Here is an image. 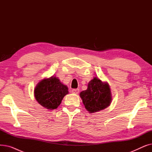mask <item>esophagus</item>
<instances>
[{
    "label": "esophagus",
    "instance_id": "esophagus-1",
    "mask_svg": "<svg viewBox=\"0 0 152 152\" xmlns=\"http://www.w3.org/2000/svg\"><path fill=\"white\" fill-rule=\"evenodd\" d=\"M71 92L75 94H77L79 92V89H74L71 91Z\"/></svg>",
    "mask_w": 152,
    "mask_h": 152
}]
</instances>
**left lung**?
<instances>
[{
    "mask_svg": "<svg viewBox=\"0 0 152 152\" xmlns=\"http://www.w3.org/2000/svg\"><path fill=\"white\" fill-rule=\"evenodd\" d=\"M80 97L86 109L91 113L107 108L112 100L108 84L97 77L89 83L87 90L80 93Z\"/></svg>",
    "mask_w": 152,
    "mask_h": 152,
    "instance_id": "8db88e82",
    "label": "left lung"
}]
</instances>
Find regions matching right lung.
I'll use <instances>...</instances> for the list:
<instances>
[{
	"label": "right lung",
	"mask_w": 152,
	"mask_h": 152,
	"mask_svg": "<svg viewBox=\"0 0 152 152\" xmlns=\"http://www.w3.org/2000/svg\"><path fill=\"white\" fill-rule=\"evenodd\" d=\"M68 88L59 79L52 76L40 81L34 89L36 100L40 105L49 110L57 108L66 94Z\"/></svg>",
	"instance_id": "right-lung-1"
}]
</instances>
